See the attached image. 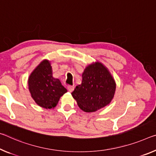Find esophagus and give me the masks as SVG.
Returning a JSON list of instances; mask_svg holds the SVG:
<instances>
[{
	"label": "esophagus",
	"instance_id": "esophagus-1",
	"mask_svg": "<svg viewBox=\"0 0 156 156\" xmlns=\"http://www.w3.org/2000/svg\"><path fill=\"white\" fill-rule=\"evenodd\" d=\"M67 90H69V92H71V91H73L74 87H73V86H71V85H69L67 87Z\"/></svg>",
	"mask_w": 156,
	"mask_h": 156
}]
</instances>
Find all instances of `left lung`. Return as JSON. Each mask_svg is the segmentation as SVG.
Returning <instances> with one entry per match:
<instances>
[{
  "mask_svg": "<svg viewBox=\"0 0 156 156\" xmlns=\"http://www.w3.org/2000/svg\"><path fill=\"white\" fill-rule=\"evenodd\" d=\"M82 77V83L71 93L79 108L91 112L109 104L115 95L116 83L108 69L96 62L85 68Z\"/></svg>",
  "mask_w": 156,
  "mask_h": 156,
  "instance_id": "8db88e82",
  "label": "left lung"
}]
</instances>
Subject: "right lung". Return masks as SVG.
Masks as SVG:
<instances>
[{
    "mask_svg": "<svg viewBox=\"0 0 156 156\" xmlns=\"http://www.w3.org/2000/svg\"><path fill=\"white\" fill-rule=\"evenodd\" d=\"M28 87L37 104L46 109L55 108L67 91L59 79L53 77L51 63L47 60L41 62L30 75Z\"/></svg>",
    "mask_w": 156,
    "mask_h": 156,
    "instance_id": "right-lung-1",
    "label": "right lung"
}]
</instances>
